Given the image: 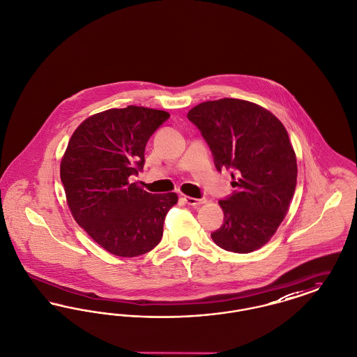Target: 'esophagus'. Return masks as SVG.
Instances as JSON below:
<instances>
[{"label": "esophagus", "mask_w": 357, "mask_h": 357, "mask_svg": "<svg viewBox=\"0 0 357 357\" xmlns=\"http://www.w3.org/2000/svg\"><path fill=\"white\" fill-rule=\"evenodd\" d=\"M184 202H185L188 205L196 206V205H202V204H204L205 199H195V197H190V196H184Z\"/></svg>", "instance_id": "34e87169"}]
</instances>
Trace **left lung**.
I'll use <instances>...</instances> for the list:
<instances>
[{
  "instance_id": "8db88e82",
  "label": "left lung",
  "mask_w": 357,
  "mask_h": 357,
  "mask_svg": "<svg viewBox=\"0 0 357 357\" xmlns=\"http://www.w3.org/2000/svg\"><path fill=\"white\" fill-rule=\"evenodd\" d=\"M188 119L202 130L218 171H234L236 190L218 202L224 222L212 240L234 253L261 248L295 193L297 162L285 126L268 109L238 98L205 101L190 109Z\"/></svg>"
}]
</instances>
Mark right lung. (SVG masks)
I'll use <instances>...</instances> for the list:
<instances>
[{
  "label": "right lung",
  "mask_w": 357,
  "mask_h": 357,
  "mask_svg": "<svg viewBox=\"0 0 357 357\" xmlns=\"http://www.w3.org/2000/svg\"><path fill=\"white\" fill-rule=\"evenodd\" d=\"M167 119L165 110L136 105L96 113L78 125L62 155L70 213L112 255L136 257L155 248L178 202L174 192L152 195L129 183L144 167L148 139Z\"/></svg>",
  "instance_id": "1"
}]
</instances>
